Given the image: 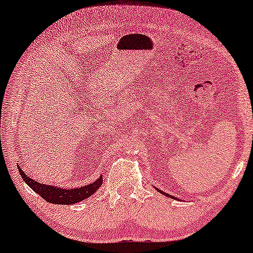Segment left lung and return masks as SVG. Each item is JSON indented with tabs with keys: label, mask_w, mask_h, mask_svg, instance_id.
<instances>
[{
	"label": "left lung",
	"mask_w": 253,
	"mask_h": 253,
	"mask_svg": "<svg viewBox=\"0 0 253 253\" xmlns=\"http://www.w3.org/2000/svg\"><path fill=\"white\" fill-rule=\"evenodd\" d=\"M157 190H158V188H157ZM158 191H159V192H160V193L165 194V196H167V197H169V198H174V199H175V197H173V196H169V194H166L165 192H163V191H160V190H158Z\"/></svg>",
	"instance_id": "1"
}]
</instances>
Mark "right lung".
<instances>
[{
  "instance_id": "obj_1",
  "label": "right lung",
  "mask_w": 253,
  "mask_h": 253,
  "mask_svg": "<svg viewBox=\"0 0 253 253\" xmlns=\"http://www.w3.org/2000/svg\"><path fill=\"white\" fill-rule=\"evenodd\" d=\"M19 172L20 175L22 176L24 182H26L33 191H35L36 193L40 194V197L43 198L45 202L51 204H59V205H72V204L87 199V198H89L93 193H95L96 191L99 190V187L102 185V176H100V178H97L93 184L84 185V186L82 187L60 188L53 186V185L41 184V182L29 178V176L27 175V173L23 172L22 169H20V166Z\"/></svg>"
}]
</instances>
